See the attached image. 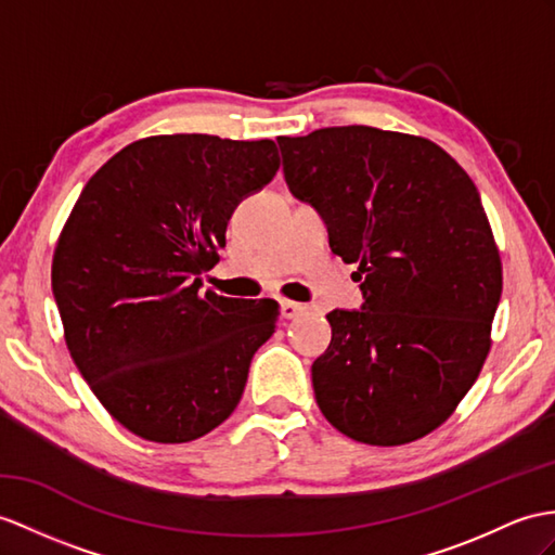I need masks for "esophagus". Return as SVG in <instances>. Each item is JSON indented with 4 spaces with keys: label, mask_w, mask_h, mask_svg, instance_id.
I'll use <instances>...</instances> for the list:
<instances>
[{
    "label": "esophagus",
    "mask_w": 555,
    "mask_h": 555,
    "mask_svg": "<svg viewBox=\"0 0 555 555\" xmlns=\"http://www.w3.org/2000/svg\"><path fill=\"white\" fill-rule=\"evenodd\" d=\"M306 310L304 304H296V301H282L280 304V313L285 320H296Z\"/></svg>",
    "instance_id": "esophagus-1"
}]
</instances>
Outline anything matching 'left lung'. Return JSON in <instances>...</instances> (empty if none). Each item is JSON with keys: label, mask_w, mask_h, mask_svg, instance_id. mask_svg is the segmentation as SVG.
Returning a JSON list of instances; mask_svg holds the SVG:
<instances>
[{"label": "left lung", "mask_w": 555, "mask_h": 555, "mask_svg": "<svg viewBox=\"0 0 555 555\" xmlns=\"http://www.w3.org/2000/svg\"><path fill=\"white\" fill-rule=\"evenodd\" d=\"M278 145L292 195L362 280L360 310H332L310 370L320 412L384 448L430 434L476 382L502 299L478 188L440 145L398 131L327 127Z\"/></svg>", "instance_id": "8db88e82"}]
</instances>
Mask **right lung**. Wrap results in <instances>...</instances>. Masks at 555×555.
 <instances>
[{"mask_svg":"<svg viewBox=\"0 0 555 555\" xmlns=\"http://www.w3.org/2000/svg\"><path fill=\"white\" fill-rule=\"evenodd\" d=\"M280 169L273 141L207 133L127 145L91 176L53 254L67 350L93 396L145 440L225 422L278 304L199 294L242 199Z\"/></svg>","mask_w":555,"mask_h":555,"instance_id":"1","label":"right lung"}]
</instances>
